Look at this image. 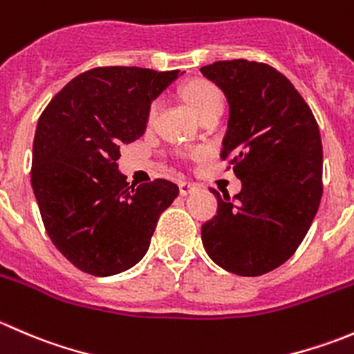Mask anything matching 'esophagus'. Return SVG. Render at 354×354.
<instances>
[{"mask_svg":"<svg viewBox=\"0 0 354 354\" xmlns=\"http://www.w3.org/2000/svg\"><path fill=\"white\" fill-rule=\"evenodd\" d=\"M195 188H197V185L195 183H190V181H181L180 194L183 195V197H187V195H190L192 192H195Z\"/></svg>","mask_w":354,"mask_h":354,"instance_id":"esophagus-1","label":"esophagus"}]
</instances>
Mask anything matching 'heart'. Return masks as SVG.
Masks as SVG:
<instances>
[{
    "label": "heart",
    "instance_id": "1",
    "mask_svg": "<svg viewBox=\"0 0 354 354\" xmlns=\"http://www.w3.org/2000/svg\"><path fill=\"white\" fill-rule=\"evenodd\" d=\"M188 106H190L192 111H194L197 116L202 113H205L207 109L214 108V106L223 104V95H221L219 88L216 85L209 84V82H198V84H194L192 87H188L187 94ZM157 113V104L152 106L151 109V118H154Z\"/></svg>",
    "mask_w": 354,
    "mask_h": 354
}]
</instances>
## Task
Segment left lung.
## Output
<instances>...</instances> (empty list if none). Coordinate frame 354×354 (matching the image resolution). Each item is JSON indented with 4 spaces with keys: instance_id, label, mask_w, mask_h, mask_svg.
I'll return each instance as SVG.
<instances>
[{
    "instance_id": "8db88e82",
    "label": "left lung",
    "mask_w": 354,
    "mask_h": 354,
    "mask_svg": "<svg viewBox=\"0 0 354 354\" xmlns=\"http://www.w3.org/2000/svg\"><path fill=\"white\" fill-rule=\"evenodd\" d=\"M230 106L221 157H231L243 188L216 195L202 226L207 255L227 272L262 276L296 252L322 198L319 124L295 85L263 63L233 59L200 68Z\"/></svg>"
}]
</instances>
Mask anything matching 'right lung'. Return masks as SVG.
<instances>
[{
  "mask_svg": "<svg viewBox=\"0 0 354 354\" xmlns=\"http://www.w3.org/2000/svg\"><path fill=\"white\" fill-rule=\"evenodd\" d=\"M183 73L94 68L68 82L39 118L32 190L51 241L84 272L108 277L140 262L180 194L167 180L130 185L118 159L121 145L144 135L152 102Z\"/></svg>",
  "mask_w": 354,
  "mask_h": 354,
  "instance_id": "right-lung-1",
  "label": "right lung"
}]
</instances>
